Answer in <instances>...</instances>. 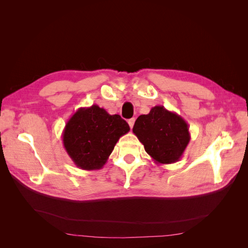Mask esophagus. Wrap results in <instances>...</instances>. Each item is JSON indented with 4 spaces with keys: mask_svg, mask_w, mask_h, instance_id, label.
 I'll list each match as a JSON object with an SVG mask.
<instances>
[{
    "mask_svg": "<svg viewBox=\"0 0 248 248\" xmlns=\"http://www.w3.org/2000/svg\"><path fill=\"white\" fill-rule=\"evenodd\" d=\"M134 122H136V119H134V118H132V119L128 120V124H129V126H130V128H132V127H133Z\"/></svg>",
    "mask_w": 248,
    "mask_h": 248,
    "instance_id": "obj_1",
    "label": "esophagus"
}]
</instances>
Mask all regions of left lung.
<instances>
[{
  "label": "left lung",
  "instance_id": "1",
  "mask_svg": "<svg viewBox=\"0 0 248 248\" xmlns=\"http://www.w3.org/2000/svg\"><path fill=\"white\" fill-rule=\"evenodd\" d=\"M132 131L156 163L179 161L190 140L185 120L162 106L152 108L148 115H140Z\"/></svg>",
  "mask_w": 248,
  "mask_h": 248
}]
</instances>
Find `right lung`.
Returning <instances> with one entry per match:
<instances>
[{"label":"right lung","instance_id":"right-lung-1","mask_svg":"<svg viewBox=\"0 0 248 248\" xmlns=\"http://www.w3.org/2000/svg\"><path fill=\"white\" fill-rule=\"evenodd\" d=\"M130 130L119 115L93 104L80 108L67 121L63 145L74 164L81 170H100L107 163L117 141Z\"/></svg>","mask_w":248,"mask_h":248}]
</instances>
